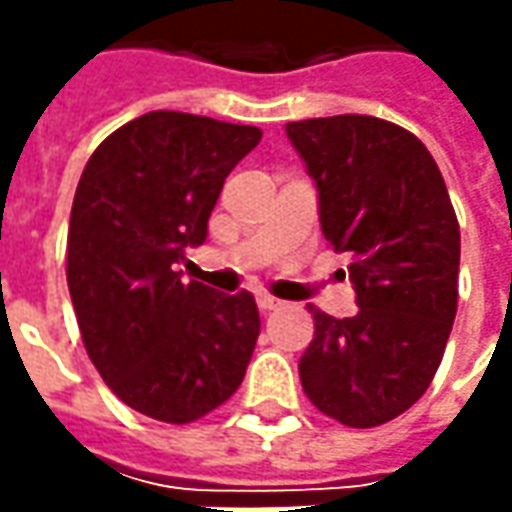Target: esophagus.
<instances>
[{
    "instance_id": "esophagus-1",
    "label": "esophagus",
    "mask_w": 512,
    "mask_h": 512,
    "mask_svg": "<svg viewBox=\"0 0 512 512\" xmlns=\"http://www.w3.org/2000/svg\"><path fill=\"white\" fill-rule=\"evenodd\" d=\"M256 302H259V310H279V307H282V302H279V299H273V296H259V299H256Z\"/></svg>"
}]
</instances>
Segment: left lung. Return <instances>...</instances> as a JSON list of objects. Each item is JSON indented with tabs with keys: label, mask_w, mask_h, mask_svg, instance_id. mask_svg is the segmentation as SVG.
<instances>
[{
	"label": "left lung",
	"mask_w": 512,
	"mask_h": 512,
	"mask_svg": "<svg viewBox=\"0 0 512 512\" xmlns=\"http://www.w3.org/2000/svg\"><path fill=\"white\" fill-rule=\"evenodd\" d=\"M319 193L322 233L350 253L359 313L310 307L299 359L307 399L347 427H376L416 404L447 347L459 302V222L430 150L376 116L287 122Z\"/></svg>",
	"instance_id": "left-lung-1"
}]
</instances>
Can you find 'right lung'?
I'll use <instances>...</instances> for the list:
<instances>
[{
    "mask_svg": "<svg viewBox=\"0 0 512 512\" xmlns=\"http://www.w3.org/2000/svg\"><path fill=\"white\" fill-rule=\"evenodd\" d=\"M262 130L150 110L110 133L79 179L68 230V290L99 376L150 419L187 424L245 379L259 307L242 290L182 282L176 265L207 239L227 173Z\"/></svg>",
    "mask_w": 512,
    "mask_h": 512,
    "instance_id": "1",
    "label": "right lung"
}]
</instances>
